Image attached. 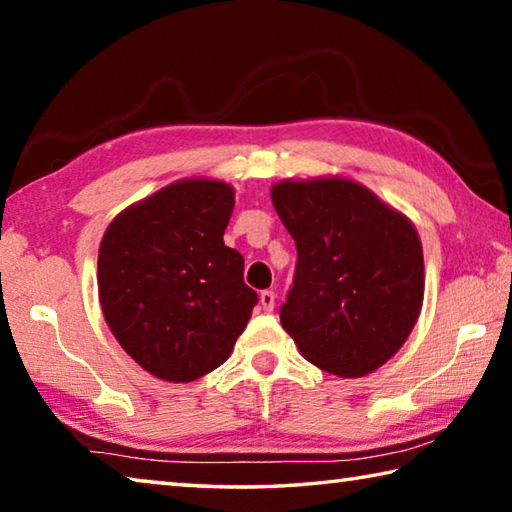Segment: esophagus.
Listing matches in <instances>:
<instances>
[{
    "instance_id": "34e87169",
    "label": "esophagus",
    "mask_w": 512,
    "mask_h": 512,
    "mask_svg": "<svg viewBox=\"0 0 512 512\" xmlns=\"http://www.w3.org/2000/svg\"><path fill=\"white\" fill-rule=\"evenodd\" d=\"M259 305H262V309L271 314L273 307H275V293L273 291H262V293H259Z\"/></svg>"
}]
</instances>
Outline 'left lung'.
I'll list each match as a JSON object with an SVG mask.
<instances>
[{"instance_id": "8db88e82", "label": "left lung", "mask_w": 512, "mask_h": 512, "mask_svg": "<svg viewBox=\"0 0 512 512\" xmlns=\"http://www.w3.org/2000/svg\"><path fill=\"white\" fill-rule=\"evenodd\" d=\"M271 198L298 248L282 327L302 357L332 375L375 372L409 339L422 309L413 223L339 176L282 180Z\"/></svg>"}]
</instances>
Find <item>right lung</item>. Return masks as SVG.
I'll return each mask as SVG.
<instances>
[{
	"instance_id": "add662e5",
	"label": "right lung",
	"mask_w": 512,
	"mask_h": 512,
	"mask_svg": "<svg viewBox=\"0 0 512 512\" xmlns=\"http://www.w3.org/2000/svg\"><path fill=\"white\" fill-rule=\"evenodd\" d=\"M235 189L187 178L126 207L99 246L103 318L128 357L158 379L194 381L230 357L257 293L223 244Z\"/></svg>"
}]
</instances>
